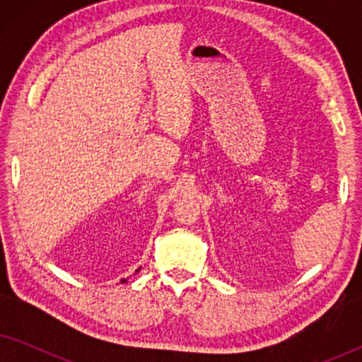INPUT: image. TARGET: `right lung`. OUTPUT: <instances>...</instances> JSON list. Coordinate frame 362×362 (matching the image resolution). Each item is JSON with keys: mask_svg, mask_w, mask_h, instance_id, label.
<instances>
[{"mask_svg": "<svg viewBox=\"0 0 362 362\" xmlns=\"http://www.w3.org/2000/svg\"><path fill=\"white\" fill-rule=\"evenodd\" d=\"M136 272H140V270H136ZM123 281H125V280H123Z\"/></svg>", "mask_w": 362, "mask_h": 362, "instance_id": "right-lung-1", "label": "right lung"}]
</instances>
